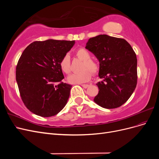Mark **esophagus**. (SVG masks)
Segmentation results:
<instances>
[{"label":"esophagus","mask_w":159,"mask_h":159,"mask_svg":"<svg viewBox=\"0 0 159 159\" xmlns=\"http://www.w3.org/2000/svg\"><path fill=\"white\" fill-rule=\"evenodd\" d=\"M81 86H82V87L83 88H88V87H89V85H88V84H82V85H81Z\"/></svg>","instance_id":"34e87169"}]
</instances>
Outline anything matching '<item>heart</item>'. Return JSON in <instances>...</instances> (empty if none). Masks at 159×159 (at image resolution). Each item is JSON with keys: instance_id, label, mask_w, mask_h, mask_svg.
Returning <instances> with one entry per match:
<instances>
[{"instance_id": "b5f03b06", "label": "heart", "mask_w": 159, "mask_h": 159, "mask_svg": "<svg viewBox=\"0 0 159 159\" xmlns=\"http://www.w3.org/2000/svg\"><path fill=\"white\" fill-rule=\"evenodd\" d=\"M75 56L82 60L79 72H77L69 76L68 81L72 84H81L88 81L91 74H97L99 71V64L98 61L91 58L90 52L84 48H79L74 52ZM60 67L65 74H70L71 71L70 57L68 54H65L60 61Z\"/></svg>"}]
</instances>
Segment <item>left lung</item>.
<instances>
[{
	"label": "left lung",
	"instance_id": "8db88e82",
	"mask_svg": "<svg viewBox=\"0 0 159 159\" xmlns=\"http://www.w3.org/2000/svg\"><path fill=\"white\" fill-rule=\"evenodd\" d=\"M85 48L99 61V93L94 102L105 109L121 106L137 84V59L131 46L123 38L101 34L89 39Z\"/></svg>",
	"mask_w": 159,
	"mask_h": 159
}]
</instances>
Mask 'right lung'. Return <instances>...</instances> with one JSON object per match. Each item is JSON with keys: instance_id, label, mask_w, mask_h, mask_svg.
<instances>
[{"instance_id": "right-lung-1", "label": "right lung", "mask_w": 159, "mask_h": 159, "mask_svg": "<svg viewBox=\"0 0 159 159\" xmlns=\"http://www.w3.org/2000/svg\"><path fill=\"white\" fill-rule=\"evenodd\" d=\"M75 40L35 41L18 60L16 80L22 102L33 113L49 117L63 109L72 85L62 82L60 61Z\"/></svg>"}]
</instances>
